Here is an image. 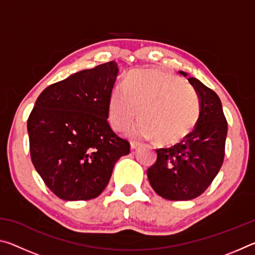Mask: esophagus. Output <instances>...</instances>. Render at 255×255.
Segmentation results:
<instances>
[{"mask_svg":"<svg viewBox=\"0 0 255 255\" xmlns=\"http://www.w3.org/2000/svg\"><path fill=\"white\" fill-rule=\"evenodd\" d=\"M139 143H137V141H130V148L131 149H136L137 147H139Z\"/></svg>","mask_w":255,"mask_h":255,"instance_id":"34e87169","label":"esophagus"}]
</instances>
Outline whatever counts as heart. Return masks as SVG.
I'll list each match as a JSON object with an SVG mask.
<instances>
[{"label": "heart", "mask_w": 255, "mask_h": 255, "mask_svg": "<svg viewBox=\"0 0 255 255\" xmlns=\"http://www.w3.org/2000/svg\"><path fill=\"white\" fill-rule=\"evenodd\" d=\"M199 112L195 90L179 76L157 70L128 73L124 88L112 90L108 108L116 130H126L139 117L143 122L131 135L155 138L161 145H174L187 138L196 127Z\"/></svg>", "instance_id": "heart-1"}]
</instances>
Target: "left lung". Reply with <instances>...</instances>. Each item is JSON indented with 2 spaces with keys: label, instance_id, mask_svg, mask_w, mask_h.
<instances>
[{
  "label": "left lung",
  "instance_id": "1",
  "mask_svg": "<svg viewBox=\"0 0 255 255\" xmlns=\"http://www.w3.org/2000/svg\"><path fill=\"white\" fill-rule=\"evenodd\" d=\"M180 74L187 77L182 71ZM199 98V119L190 135L169 148L156 149L157 159L147 170L154 191L167 200H191L206 191L225 156L227 122L221 99L195 77H188Z\"/></svg>",
  "mask_w": 255,
  "mask_h": 255
}]
</instances>
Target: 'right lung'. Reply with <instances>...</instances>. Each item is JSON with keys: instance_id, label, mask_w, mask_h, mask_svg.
Returning a JSON list of instances; mask_svg holds the SVG:
<instances>
[{"instance_id": "right-lung-1", "label": "right lung", "mask_w": 255, "mask_h": 255, "mask_svg": "<svg viewBox=\"0 0 255 255\" xmlns=\"http://www.w3.org/2000/svg\"><path fill=\"white\" fill-rule=\"evenodd\" d=\"M115 60L72 74L38 97L28 118L30 155L47 187L66 201L90 200L106 189L130 145L108 123L118 75Z\"/></svg>"}]
</instances>
